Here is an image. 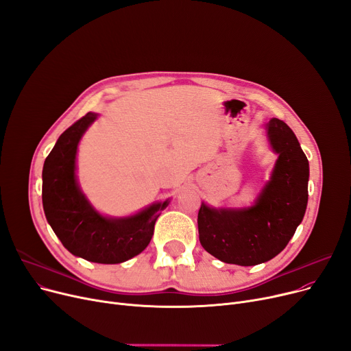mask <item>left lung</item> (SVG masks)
Here are the masks:
<instances>
[{
  "label": "left lung",
  "instance_id": "8db88e82",
  "mask_svg": "<svg viewBox=\"0 0 351 351\" xmlns=\"http://www.w3.org/2000/svg\"><path fill=\"white\" fill-rule=\"evenodd\" d=\"M266 132L279 155L256 204L245 209H215L202 204L199 241L216 259L254 266L278 256L302 223L307 208L308 160L291 129L271 118Z\"/></svg>",
  "mask_w": 351,
  "mask_h": 351
}]
</instances>
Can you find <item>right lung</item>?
Segmentation results:
<instances>
[{
	"mask_svg": "<svg viewBox=\"0 0 351 351\" xmlns=\"http://www.w3.org/2000/svg\"><path fill=\"white\" fill-rule=\"evenodd\" d=\"M88 112L58 138L43 169V205L48 223L64 247L94 263L115 265L139 254L169 202H158L129 217H105L90 206L75 176L80 139L97 119Z\"/></svg>",
	"mask_w": 351,
	"mask_h": 351,
	"instance_id": "obj_1",
	"label": "right lung"
}]
</instances>
